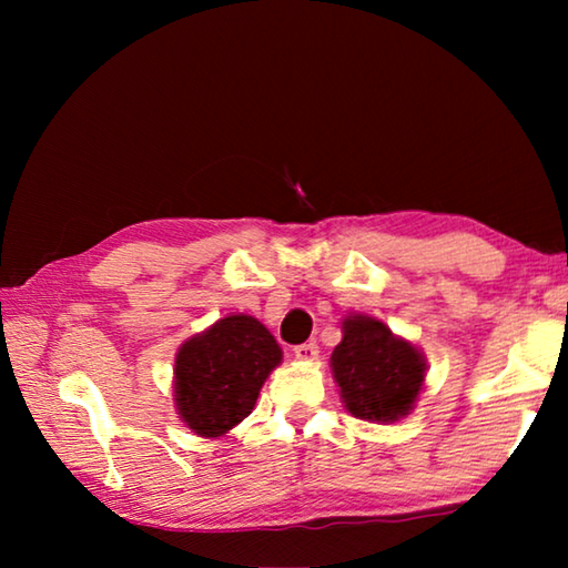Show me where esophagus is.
Returning a JSON list of instances; mask_svg holds the SVG:
<instances>
[{
  "label": "esophagus",
  "mask_w": 568,
  "mask_h": 568,
  "mask_svg": "<svg viewBox=\"0 0 568 568\" xmlns=\"http://www.w3.org/2000/svg\"><path fill=\"white\" fill-rule=\"evenodd\" d=\"M293 353H295V358H297V361H305V363H311V361L318 358V343H313V341H311V343L295 345Z\"/></svg>",
  "instance_id": "obj_1"
}]
</instances>
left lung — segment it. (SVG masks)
Here are the masks:
<instances>
[{"label":"left lung","mask_w":568,"mask_h":568,"mask_svg":"<svg viewBox=\"0 0 568 568\" xmlns=\"http://www.w3.org/2000/svg\"><path fill=\"white\" fill-rule=\"evenodd\" d=\"M331 368L351 416L371 423L408 416L426 378V358L416 345L358 313L343 321V341L331 355Z\"/></svg>","instance_id":"1"}]
</instances>
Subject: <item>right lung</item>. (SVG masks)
<instances>
[{
    "mask_svg": "<svg viewBox=\"0 0 568 568\" xmlns=\"http://www.w3.org/2000/svg\"><path fill=\"white\" fill-rule=\"evenodd\" d=\"M283 351L253 315H227L192 335L175 355V406L192 434L225 436L250 416Z\"/></svg>",
    "mask_w": 568,
    "mask_h": 568,
    "instance_id": "right-lung-1",
    "label": "right lung"
}]
</instances>
